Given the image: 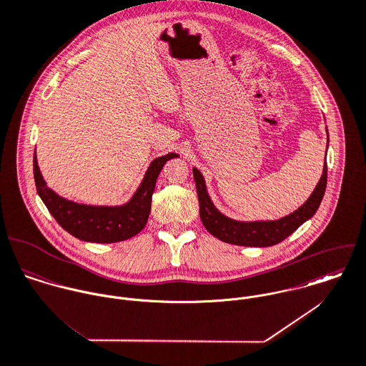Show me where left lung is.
Here are the masks:
<instances>
[{"instance_id":"obj_1","label":"left lung","mask_w":366,"mask_h":366,"mask_svg":"<svg viewBox=\"0 0 366 366\" xmlns=\"http://www.w3.org/2000/svg\"><path fill=\"white\" fill-rule=\"evenodd\" d=\"M193 176L199 196L200 219L210 234L224 243L244 247H269L285 240L317 213L327 187V163L324 164L318 184L300 209L278 220L267 222H239L224 216L212 202L206 187V180L200 170L193 167Z\"/></svg>"}]
</instances>
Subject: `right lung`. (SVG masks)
I'll return each instance as SVG.
<instances>
[{"label":"right lung","instance_id":"right-lung-1","mask_svg":"<svg viewBox=\"0 0 366 366\" xmlns=\"http://www.w3.org/2000/svg\"><path fill=\"white\" fill-rule=\"evenodd\" d=\"M173 157H179V154L167 153L156 157L149 164L133 196L121 206L82 204L59 196L46 186L36 153H34V179L41 200L64 230L82 242L118 243L136 236L146 226L156 180L166 162Z\"/></svg>","mask_w":366,"mask_h":366}]
</instances>
